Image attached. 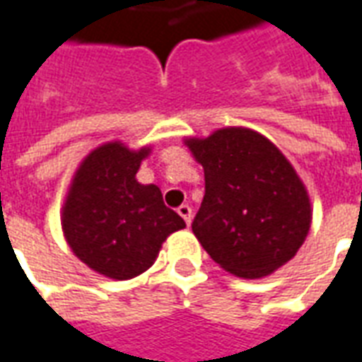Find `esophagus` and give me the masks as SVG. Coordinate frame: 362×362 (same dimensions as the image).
<instances>
[{
	"mask_svg": "<svg viewBox=\"0 0 362 362\" xmlns=\"http://www.w3.org/2000/svg\"><path fill=\"white\" fill-rule=\"evenodd\" d=\"M177 212H179V216H181V218H183V220H185V223H187V226H191V221H192V208L189 206V204H181V206L177 208Z\"/></svg>",
	"mask_w": 362,
	"mask_h": 362,
	"instance_id": "obj_1",
	"label": "esophagus"
}]
</instances>
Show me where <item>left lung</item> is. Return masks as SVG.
Wrapping results in <instances>:
<instances>
[{
	"instance_id": "8db88e82",
	"label": "left lung",
	"mask_w": 362,
	"mask_h": 362,
	"mask_svg": "<svg viewBox=\"0 0 362 362\" xmlns=\"http://www.w3.org/2000/svg\"><path fill=\"white\" fill-rule=\"evenodd\" d=\"M187 146L206 181L192 233L214 262L255 279L291 260L310 228V202L286 156L239 127L191 139Z\"/></svg>"
}]
</instances>
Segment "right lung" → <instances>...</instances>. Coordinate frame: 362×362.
<instances>
[{"instance_id":"right-lung-1","label":"right lung","mask_w":362,"mask_h":362,"mask_svg":"<svg viewBox=\"0 0 362 362\" xmlns=\"http://www.w3.org/2000/svg\"><path fill=\"white\" fill-rule=\"evenodd\" d=\"M148 152H133L119 142L90 152L63 206L69 247L107 278L131 279L148 270L165 237L185 228L183 218L163 204L162 191L134 177Z\"/></svg>"}]
</instances>
